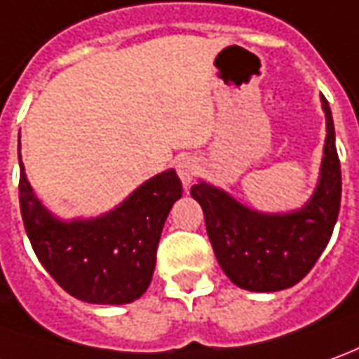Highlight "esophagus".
<instances>
[{
  "label": "esophagus",
  "mask_w": 359,
  "mask_h": 359,
  "mask_svg": "<svg viewBox=\"0 0 359 359\" xmlns=\"http://www.w3.org/2000/svg\"><path fill=\"white\" fill-rule=\"evenodd\" d=\"M197 170H199V164H197V160H195L194 156L184 154L175 160V172H177L180 180L185 185H189L194 182V177L197 175Z\"/></svg>",
  "instance_id": "obj_1"
}]
</instances>
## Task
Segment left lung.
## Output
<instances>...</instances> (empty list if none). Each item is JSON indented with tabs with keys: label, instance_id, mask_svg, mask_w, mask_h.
I'll use <instances>...</instances> for the list:
<instances>
[{
	"label": "left lung",
	"instance_id": "1",
	"mask_svg": "<svg viewBox=\"0 0 359 359\" xmlns=\"http://www.w3.org/2000/svg\"><path fill=\"white\" fill-rule=\"evenodd\" d=\"M326 115L325 156L315 194L297 211L266 215L248 209L215 185L199 182L191 197L201 205L217 262L234 285L248 291H281L299 283L320 258L334 231L342 174L334 144V123Z\"/></svg>",
	"mask_w": 359,
	"mask_h": 359
}]
</instances>
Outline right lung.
<instances>
[{
  "label": "right lung",
  "instance_id": "right-lung-1",
  "mask_svg": "<svg viewBox=\"0 0 359 359\" xmlns=\"http://www.w3.org/2000/svg\"><path fill=\"white\" fill-rule=\"evenodd\" d=\"M19 170L25 231L52 279L72 297L93 305H125L140 297L152 281L168 212L184 191L175 170L150 177L103 217L70 222L56 219L36 199L21 152Z\"/></svg>",
  "mask_w": 359,
  "mask_h": 359
}]
</instances>
